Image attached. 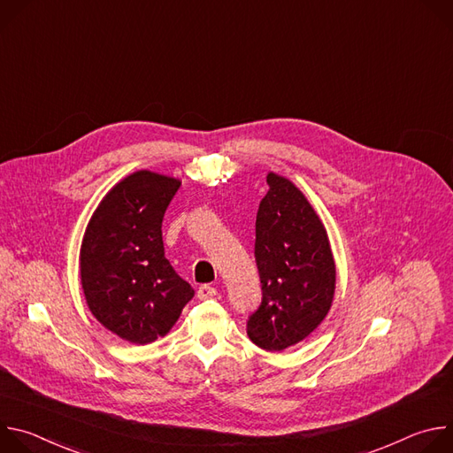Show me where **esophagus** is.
<instances>
[{
	"label": "esophagus",
	"mask_w": 453,
	"mask_h": 453,
	"mask_svg": "<svg viewBox=\"0 0 453 453\" xmlns=\"http://www.w3.org/2000/svg\"><path fill=\"white\" fill-rule=\"evenodd\" d=\"M215 296H217V288L211 287V285H203V287H199V290H197V297H199V299H211V297H215Z\"/></svg>",
	"instance_id": "esophagus-1"
}]
</instances>
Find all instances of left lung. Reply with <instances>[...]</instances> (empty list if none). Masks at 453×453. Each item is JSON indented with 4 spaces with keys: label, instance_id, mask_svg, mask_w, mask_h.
Masks as SVG:
<instances>
[{
    "label": "left lung",
    "instance_id": "obj_1",
    "mask_svg": "<svg viewBox=\"0 0 453 453\" xmlns=\"http://www.w3.org/2000/svg\"><path fill=\"white\" fill-rule=\"evenodd\" d=\"M267 184L254 242L262 304L249 315L247 335L264 349L283 351L326 317L337 274L326 229L303 191L273 172Z\"/></svg>",
    "mask_w": 453,
    "mask_h": 453
}]
</instances>
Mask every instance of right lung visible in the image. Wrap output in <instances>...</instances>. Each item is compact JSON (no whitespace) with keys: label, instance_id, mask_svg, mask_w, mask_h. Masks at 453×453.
<instances>
[{"label":"right lung","instance_id":"1","mask_svg":"<svg viewBox=\"0 0 453 453\" xmlns=\"http://www.w3.org/2000/svg\"><path fill=\"white\" fill-rule=\"evenodd\" d=\"M179 179L149 170L119 180L93 213L81 247V281L102 326L133 344L165 337L196 290L165 257L163 217Z\"/></svg>","mask_w":453,"mask_h":453}]
</instances>
